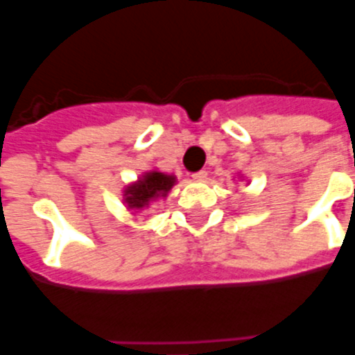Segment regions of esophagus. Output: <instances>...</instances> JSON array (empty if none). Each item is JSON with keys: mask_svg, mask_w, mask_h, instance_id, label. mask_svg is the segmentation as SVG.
<instances>
[{"mask_svg": "<svg viewBox=\"0 0 355 355\" xmlns=\"http://www.w3.org/2000/svg\"><path fill=\"white\" fill-rule=\"evenodd\" d=\"M192 178L193 180H205L207 178V171H198V173H193Z\"/></svg>", "mask_w": 355, "mask_h": 355, "instance_id": "obj_1", "label": "esophagus"}]
</instances>
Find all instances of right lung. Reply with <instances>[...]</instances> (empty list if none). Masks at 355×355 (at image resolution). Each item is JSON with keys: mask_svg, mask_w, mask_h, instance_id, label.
I'll return each instance as SVG.
<instances>
[{"mask_svg": "<svg viewBox=\"0 0 355 355\" xmlns=\"http://www.w3.org/2000/svg\"><path fill=\"white\" fill-rule=\"evenodd\" d=\"M173 184H175V177L152 171V173H146L140 178L137 184L129 186L125 190V201L131 209L146 207L148 203L155 198H159V196L165 198L167 192L173 188Z\"/></svg>", "mask_w": 355, "mask_h": 355, "instance_id": "obj_1", "label": "right lung"}]
</instances>
